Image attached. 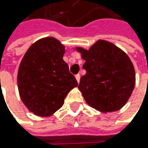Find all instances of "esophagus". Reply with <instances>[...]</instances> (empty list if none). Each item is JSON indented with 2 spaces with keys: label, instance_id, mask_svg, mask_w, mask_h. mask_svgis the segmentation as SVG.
Here are the masks:
<instances>
[{
  "label": "esophagus",
  "instance_id": "esophagus-1",
  "mask_svg": "<svg viewBox=\"0 0 148 148\" xmlns=\"http://www.w3.org/2000/svg\"><path fill=\"white\" fill-rule=\"evenodd\" d=\"M75 79H76L77 82L79 83V82H80V79H81V75H75Z\"/></svg>",
  "mask_w": 148,
  "mask_h": 148
}]
</instances>
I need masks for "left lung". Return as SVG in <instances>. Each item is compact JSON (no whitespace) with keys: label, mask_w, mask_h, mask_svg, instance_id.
I'll list each match as a JSON object with an SVG mask.
<instances>
[{"label":"left lung","mask_w":148,"mask_h":148,"mask_svg":"<svg viewBox=\"0 0 148 148\" xmlns=\"http://www.w3.org/2000/svg\"><path fill=\"white\" fill-rule=\"evenodd\" d=\"M85 63L86 73L78 89L86 103L102 113L120 110L135 87L133 64L123 49L114 43L98 40L89 49L75 48Z\"/></svg>","instance_id":"obj_1"}]
</instances>
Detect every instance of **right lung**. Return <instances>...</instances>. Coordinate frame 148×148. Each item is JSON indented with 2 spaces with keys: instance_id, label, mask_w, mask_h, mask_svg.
Segmentation results:
<instances>
[{
  "instance_id": "right-lung-1",
  "label": "right lung",
  "mask_w": 148,
  "mask_h": 148,
  "mask_svg": "<svg viewBox=\"0 0 148 148\" xmlns=\"http://www.w3.org/2000/svg\"><path fill=\"white\" fill-rule=\"evenodd\" d=\"M65 46L54 37L42 38L24 55L18 71L22 102L34 114L51 116L64 105L77 81L63 60Z\"/></svg>"
}]
</instances>
